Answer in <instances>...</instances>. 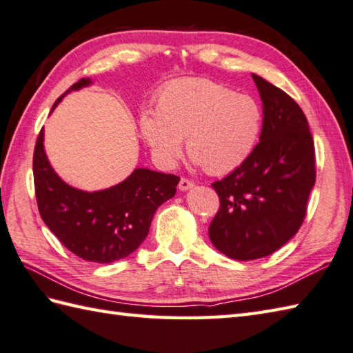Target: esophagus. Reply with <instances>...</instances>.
Masks as SVG:
<instances>
[{
    "label": "esophagus",
    "mask_w": 353,
    "mask_h": 353,
    "mask_svg": "<svg viewBox=\"0 0 353 353\" xmlns=\"http://www.w3.org/2000/svg\"><path fill=\"white\" fill-rule=\"evenodd\" d=\"M192 186H194V182H191L190 179L182 177L181 182H179V190H181V191H188V190L192 188Z\"/></svg>",
    "instance_id": "obj_1"
}]
</instances>
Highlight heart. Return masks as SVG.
<instances>
[{
    "label": "heart",
    "instance_id": "heart-1",
    "mask_svg": "<svg viewBox=\"0 0 353 353\" xmlns=\"http://www.w3.org/2000/svg\"><path fill=\"white\" fill-rule=\"evenodd\" d=\"M259 104L208 79L174 80L157 94L153 112L139 119L141 134L161 163L171 167L186 152L214 176L236 170L258 144Z\"/></svg>",
    "mask_w": 353,
    "mask_h": 353
}]
</instances>
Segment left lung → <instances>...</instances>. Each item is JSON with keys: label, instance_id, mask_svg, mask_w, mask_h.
<instances>
[{"label": "left lung", "instance_id": "8db88e82", "mask_svg": "<svg viewBox=\"0 0 353 353\" xmlns=\"http://www.w3.org/2000/svg\"><path fill=\"white\" fill-rule=\"evenodd\" d=\"M262 100V130L241 167L212 183L220 209L209 226L215 249L238 261L268 256L297 234L316 183V153L301 106L252 74Z\"/></svg>", "mask_w": 353, "mask_h": 353}]
</instances>
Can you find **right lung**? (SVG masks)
Returning a JSON list of instances; mask_svg holds the SVG:
<instances>
[{
  "label": "right lung",
  "mask_w": 353,
  "mask_h": 353,
  "mask_svg": "<svg viewBox=\"0 0 353 353\" xmlns=\"http://www.w3.org/2000/svg\"><path fill=\"white\" fill-rule=\"evenodd\" d=\"M91 79L74 83L52 104L51 112L71 91L89 86ZM33 176L37 208L43 223L66 249L79 258L109 264L127 258L148 235L153 215L174 197L181 177L137 168L115 186L81 191L63 182L45 154L43 129L36 141Z\"/></svg>",
  "instance_id": "1"
}]
</instances>
